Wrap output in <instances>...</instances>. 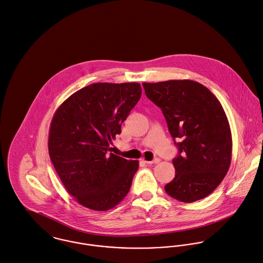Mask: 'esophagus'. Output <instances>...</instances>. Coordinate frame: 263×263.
<instances>
[{"mask_svg":"<svg viewBox=\"0 0 263 263\" xmlns=\"http://www.w3.org/2000/svg\"><path fill=\"white\" fill-rule=\"evenodd\" d=\"M146 163H148V164H152V163H158L159 161H160V159L158 158H155V159H153V160H144Z\"/></svg>","mask_w":263,"mask_h":263,"instance_id":"1","label":"esophagus"}]
</instances>
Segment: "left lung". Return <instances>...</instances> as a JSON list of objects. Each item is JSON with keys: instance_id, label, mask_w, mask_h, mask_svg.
I'll return each instance as SVG.
<instances>
[{"instance_id": "1", "label": "left lung", "mask_w": 263, "mask_h": 263, "mask_svg": "<svg viewBox=\"0 0 263 263\" xmlns=\"http://www.w3.org/2000/svg\"><path fill=\"white\" fill-rule=\"evenodd\" d=\"M146 97L160 107L179 148L176 175L165 192L182 202L205 198L221 183L232 160V133L227 115L204 85L188 79L142 83Z\"/></svg>"}]
</instances>
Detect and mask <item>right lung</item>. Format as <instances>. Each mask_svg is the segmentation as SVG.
<instances>
[{
    "label": "right lung",
    "instance_id": "add662e5",
    "mask_svg": "<svg viewBox=\"0 0 263 263\" xmlns=\"http://www.w3.org/2000/svg\"><path fill=\"white\" fill-rule=\"evenodd\" d=\"M141 92L137 82L93 83L69 97L53 114L50 158L66 190L86 209H114L130 190L139 161L110 154L109 144Z\"/></svg>",
    "mask_w": 263,
    "mask_h": 263
}]
</instances>
